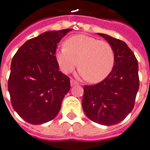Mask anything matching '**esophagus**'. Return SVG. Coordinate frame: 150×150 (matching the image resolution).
<instances>
[{
  "label": "esophagus",
  "instance_id": "1",
  "mask_svg": "<svg viewBox=\"0 0 150 150\" xmlns=\"http://www.w3.org/2000/svg\"><path fill=\"white\" fill-rule=\"evenodd\" d=\"M77 84H79L75 80V79H71V86H74V85H77Z\"/></svg>",
  "mask_w": 150,
  "mask_h": 150
}]
</instances>
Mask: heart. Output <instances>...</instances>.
Returning <instances> with one entry per match:
<instances>
[{"mask_svg": "<svg viewBox=\"0 0 150 150\" xmlns=\"http://www.w3.org/2000/svg\"><path fill=\"white\" fill-rule=\"evenodd\" d=\"M55 58L59 68L68 74L78 66L79 75L96 83L104 80L115 65V52L106 41L86 35H76L65 41L59 48Z\"/></svg>", "mask_w": 150, "mask_h": 150, "instance_id": "heart-1", "label": "heart"}]
</instances>
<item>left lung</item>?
I'll use <instances>...</instances> for the list:
<instances>
[{
    "label": "left lung",
    "mask_w": 150,
    "mask_h": 150,
    "mask_svg": "<svg viewBox=\"0 0 150 150\" xmlns=\"http://www.w3.org/2000/svg\"><path fill=\"white\" fill-rule=\"evenodd\" d=\"M103 36L115 52V65L104 80L83 87L82 106L93 122L112 126L132 111L139 88L138 64L134 52L123 41L106 34Z\"/></svg>",
    "instance_id": "1"
}]
</instances>
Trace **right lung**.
Returning <instances> with one entry per match:
<instances>
[{
    "mask_svg": "<svg viewBox=\"0 0 150 150\" xmlns=\"http://www.w3.org/2000/svg\"><path fill=\"white\" fill-rule=\"evenodd\" d=\"M71 30L50 31L30 39L13 56L8 89L13 109L27 122L52 120L70 91V79L59 71L55 51Z\"/></svg>",
    "mask_w": 150,
    "mask_h": 150,
    "instance_id": "1",
    "label": "right lung"
}]
</instances>
